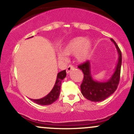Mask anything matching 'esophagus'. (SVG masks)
Instances as JSON below:
<instances>
[{"label":"esophagus","instance_id":"obj_1","mask_svg":"<svg viewBox=\"0 0 134 134\" xmlns=\"http://www.w3.org/2000/svg\"><path fill=\"white\" fill-rule=\"evenodd\" d=\"M74 69V67L73 65H69L68 67H67V70H66V72H67V74H69V72L71 71V70H72V69Z\"/></svg>","mask_w":134,"mask_h":134}]
</instances>
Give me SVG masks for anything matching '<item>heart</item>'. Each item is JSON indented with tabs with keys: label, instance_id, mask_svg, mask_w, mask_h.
<instances>
[{
	"label": "heart",
	"instance_id": "obj_1",
	"mask_svg": "<svg viewBox=\"0 0 134 134\" xmlns=\"http://www.w3.org/2000/svg\"><path fill=\"white\" fill-rule=\"evenodd\" d=\"M93 51V43L82 36L72 38L63 48V53H59L58 58L65 60L66 55H75L77 61L82 63L89 59Z\"/></svg>",
	"mask_w": 134,
	"mask_h": 134
}]
</instances>
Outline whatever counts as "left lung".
<instances>
[{
    "mask_svg": "<svg viewBox=\"0 0 134 134\" xmlns=\"http://www.w3.org/2000/svg\"><path fill=\"white\" fill-rule=\"evenodd\" d=\"M110 40L114 43L118 52V60L114 73L108 81L100 82L93 79L90 61L87 60L78 66V68L82 70L84 74V79L81 85V93L88 100L94 102L103 101L114 93L118 87L120 78L121 52L115 41L112 38Z\"/></svg>",
    "mask_w": 134,
    "mask_h": 134,
    "instance_id": "1",
    "label": "left lung"
}]
</instances>
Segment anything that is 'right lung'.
Segmentation results:
<instances>
[{
    "instance_id": "obj_1",
    "label": "right lung",
    "mask_w": 134,
    "mask_h": 134,
    "mask_svg": "<svg viewBox=\"0 0 134 134\" xmlns=\"http://www.w3.org/2000/svg\"><path fill=\"white\" fill-rule=\"evenodd\" d=\"M33 37V36H32ZM66 77V70H62V71L58 72L56 82L52 89L51 91L50 92L47 96H45L43 98L41 99H31V100L34 101L35 103L41 105H48L51 104L55 102V101L57 100V99L59 97V94L60 93V86L62 81Z\"/></svg>"
}]
</instances>
